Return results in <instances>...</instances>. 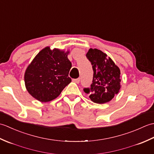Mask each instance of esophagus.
<instances>
[{
    "instance_id": "34e87169",
    "label": "esophagus",
    "mask_w": 154,
    "mask_h": 154,
    "mask_svg": "<svg viewBox=\"0 0 154 154\" xmlns=\"http://www.w3.org/2000/svg\"><path fill=\"white\" fill-rule=\"evenodd\" d=\"M72 81H73V82H74V83H79L80 82V78H77V79H73Z\"/></svg>"
}]
</instances>
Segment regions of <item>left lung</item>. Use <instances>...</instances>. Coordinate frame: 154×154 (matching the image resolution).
<instances>
[{
	"mask_svg": "<svg viewBox=\"0 0 154 154\" xmlns=\"http://www.w3.org/2000/svg\"><path fill=\"white\" fill-rule=\"evenodd\" d=\"M92 65L93 77L89 88L84 92L93 102L103 104L112 100L120 89V71L106 54L98 49H89L86 55Z\"/></svg>",
	"mask_w": 154,
	"mask_h": 154,
	"instance_id": "1",
	"label": "left lung"
}]
</instances>
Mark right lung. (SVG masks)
Wrapping results in <instances>:
<instances>
[{
	"label": "right lung",
	"mask_w": 154,
	"mask_h": 154,
	"mask_svg": "<svg viewBox=\"0 0 154 154\" xmlns=\"http://www.w3.org/2000/svg\"><path fill=\"white\" fill-rule=\"evenodd\" d=\"M69 51L45 48L28 65L24 75L25 85L31 95L41 102H49L60 95L71 79Z\"/></svg>",
	"instance_id": "obj_1"
}]
</instances>
